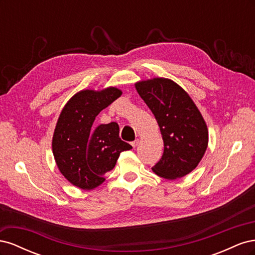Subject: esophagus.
<instances>
[{"mask_svg":"<svg viewBox=\"0 0 255 255\" xmlns=\"http://www.w3.org/2000/svg\"><path fill=\"white\" fill-rule=\"evenodd\" d=\"M139 143V139H136V140H134V141H132L130 142V144L133 145V148H135V146H137V144Z\"/></svg>","mask_w":255,"mask_h":255,"instance_id":"esophagus-1","label":"esophagus"}]
</instances>
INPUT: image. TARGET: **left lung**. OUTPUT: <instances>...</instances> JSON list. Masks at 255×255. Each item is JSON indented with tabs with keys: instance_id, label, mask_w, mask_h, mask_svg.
<instances>
[{
	"instance_id": "1",
	"label": "left lung",
	"mask_w": 255,
	"mask_h": 255,
	"mask_svg": "<svg viewBox=\"0 0 255 255\" xmlns=\"http://www.w3.org/2000/svg\"><path fill=\"white\" fill-rule=\"evenodd\" d=\"M135 87L153 113L163 136V156L152 170L168 180L188 174L207 148L208 130L201 113L187 92L171 80L141 81Z\"/></svg>"
}]
</instances>
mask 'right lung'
<instances>
[{
  "label": "right lung",
  "mask_w": 255,
  "mask_h": 255,
  "mask_svg": "<svg viewBox=\"0 0 255 255\" xmlns=\"http://www.w3.org/2000/svg\"><path fill=\"white\" fill-rule=\"evenodd\" d=\"M122 95L116 87L82 90L61 111L54 130L52 149L59 171L74 186L90 190L101 185L120 153L132 149L121 140L116 122L94 128L99 113Z\"/></svg>",
  "instance_id": "1"
}]
</instances>
